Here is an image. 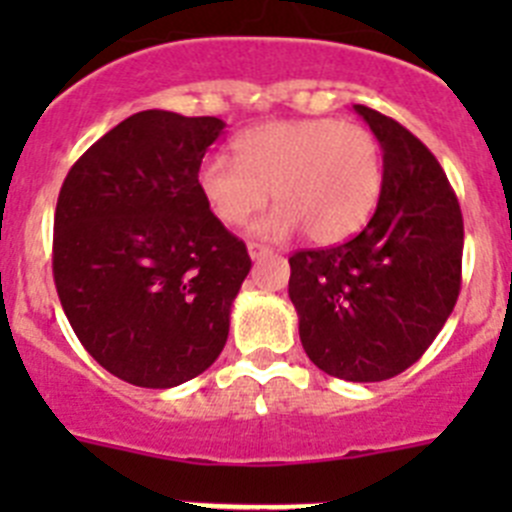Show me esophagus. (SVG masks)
<instances>
[{
    "label": "esophagus",
    "mask_w": 512,
    "mask_h": 512,
    "mask_svg": "<svg viewBox=\"0 0 512 512\" xmlns=\"http://www.w3.org/2000/svg\"><path fill=\"white\" fill-rule=\"evenodd\" d=\"M248 256H251L253 261L266 259V256H271V248L264 246V243H248Z\"/></svg>",
    "instance_id": "obj_1"
}]
</instances>
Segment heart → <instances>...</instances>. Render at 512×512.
<instances>
[{
  "mask_svg": "<svg viewBox=\"0 0 512 512\" xmlns=\"http://www.w3.org/2000/svg\"><path fill=\"white\" fill-rule=\"evenodd\" d=\"M233 158L202 161L200 192L230 228L251 220L271 192L279 207L253 225L264 238H289L302 228L312 243L333 246L364 228L382 194V146L356 122H266L233 140Z\"/></svg>",
  "mask_w": 512,
  "mask_h": 512,
  "instance_id": "obj_1",
  "label": "heart"
}]
</instances>
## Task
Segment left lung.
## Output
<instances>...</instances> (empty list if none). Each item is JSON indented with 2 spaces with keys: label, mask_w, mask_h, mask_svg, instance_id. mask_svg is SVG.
Listing matches in <instances>:
<instances>
[{
  "label": "left lung",
  "mask_w": 512,
  "mask_h": 512,
  "mask_svg": "<svg viewBox=\"0 0 512 512\" xmlns=\"http://www.w3.org/2000/svg\"><path fill=\"white\" fill-rule=\"evenodd\" d=\"M354 110L382 146L377 210L351 241L292 253L289 300L312 364L346 382H382L413 366L449 320L464 220L436 156L392 117Z\"/></svg>",
  "instance_id": "obj_1"
}]
</instances>
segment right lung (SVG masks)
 Returning <instances> with one entry per match:
<instances>
[{
  "label": "right lung",
  "mask_w": 512,
  "mask_h": 512,
  "mask_svg": "<svg viewBox=\"0 0 512 512\" xmlns=\"http://www.w3.org/2000/svg\"><path fill=\"white\" fill-rule=\"evenodd\" d=\"M217 117L130 115L71 166L53 220L58 300L89 356L122 382L169 390L220 356L251 271L197 184Z\"/></svg>",
  "instance_id": "1"
}]
</instances>
